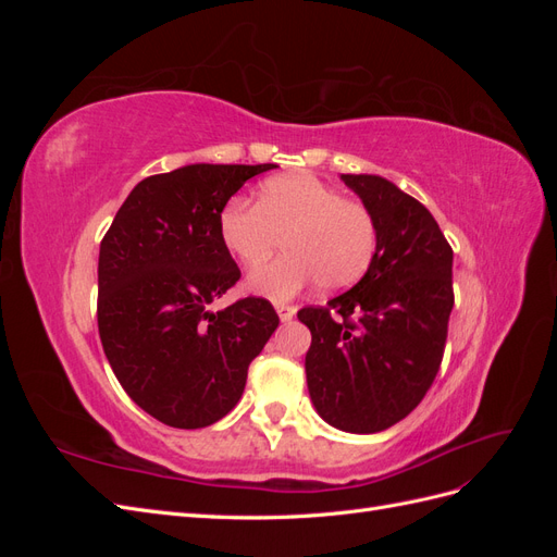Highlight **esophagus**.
Instances as JSON below:
<instances>
[{
	"label": "esophagus",
	"instance_id": "34e87169",
	"mask_svg": "<svg viewBox=\"0 0 557 557\" xmlns=\"http://www.w3.org/2000/svg\"><path fill=\"white\" fill-rule=\"evenodd\" d=\"M276 311H278V318L283 320V323H288V320H293V318H295L297 307H293V305H278V307H276Z\"/></svg>",
	"mask_w": 557,
	"mask_h": 557
}]
</instances>
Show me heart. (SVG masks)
Returning a JSON list of instances; mask_svg holds the SVG:
<instances>
[{
    "label": "heart",
    "instance_id": "b5f03b06",
    "mask_svg": "<svg viewBox=\"0 0 557 557\" xmlns=\"http://www.w3.org/2000/svg\"><path fill=\"white\" fill-rule=\"evenodd\" d=\"M218 232L246 267L264 264L281 242L288 248V256L248 276V290L272 301H288L313 283L346 290L369 272L379 248L372 209L301 172L264 181L256 207L232 201Z\"/></svg>",
    "mask_w": 557,
    "mask_h": 557
}]
</instances>
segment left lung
Returning a JSON list of instances; mask_svg holds the SVG:
<instances>
[{
	"instance_id": "left-lung-1",
	"label": "left lung",
	"mask_w": 557,
	"mask_h": 557,
	"mask_svg": "<svg viewBox=\"0 0 557 557\" xmlns=\"http://www.w3.org/2000/svg\"><path fill=\"white\" fill-rule=\"evenodd\" d=\"M372 209L379 248L369 272L297 318L311 330L309 395L336 430L374 434L407 418L440 372L453 309V248L432 213L395 183L342 174Z\"/></svg>"
}]
</instances>
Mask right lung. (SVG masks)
Wrapping results in <instances>:
<instances>
[{
    "label": "right lung",
    "instance_id": "obj_1",
    "mask_svg": "<svg viewBox=\"0 0 557 557\" xmlns=\"http://www.w3.org/2000/svg\"><path fill=\"white\" fill-rule=\"evenodd\" d=\"M269 170L274 164L201 162L148 176L99 246L107 360L132 401L170 428H207L237 407L248 364L278 327L262 297L209 311L242 276L218 221L227 199Z\"/></svg>",
    "mask_w": 557,
    "mask_h": 557
}]
</instances>
